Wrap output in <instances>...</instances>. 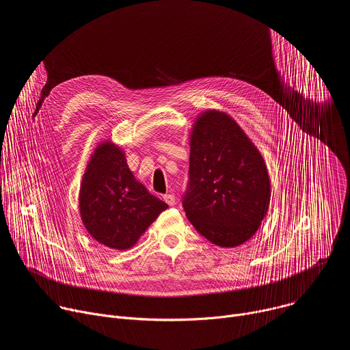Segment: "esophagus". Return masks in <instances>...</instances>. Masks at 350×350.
<instances>
[{
	"label": "esophagus",
	"instance_id": "34e87169",
	"mask_svg": "<svg viewBox=\"0 0 350 350\" xmlns=\"http://www.w3.org/2000/svg\"><path fill=\"white\" fill-rule=\"evenodd\" d=\"M163 199H165V202H166L167 205H170V206H174V205H176V196H174L173 193H166V195L163 196Z\"/></svg>",
	"mask_w": 350,
	"mask_h": 350
}]
</instances>
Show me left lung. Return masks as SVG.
<instances>
[{
  "label": "left lung",
  "instance_id": "8db88e82",
  "mask_svg": "<svg viewBox=\"0 0 350 350\" xmlns=\"http://www.w3.org/2000/svg\"><path fill=\"white\" fill-rule=\"evenodd\" d=\"M183 208L217 246L234 247L259 228L270 204V177L254 142L227 113L206 111L191 133Z\"/></svg>",
  "mask_w": 350,
  "mask_h": 350
}]
</instances>
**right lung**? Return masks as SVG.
Here are the masks:
<instances>
[{
    "instance_id": "obj_1",
    "label": "right lung",
    "mask_w": 350,
    "mask_h": 350,
    "mask_svg": "<svg viewBox=\"0 0 350 350\" xmlns=\"http://www.w3.org/2000/svg\"><path fill=\"white\" fill-rule=\"evenodd\" d=\"M80 215L94 239L112 249L131 247L167 204L149 193L111 141L98 145L83 176Z\"/></svg>"
}]
</instances>
